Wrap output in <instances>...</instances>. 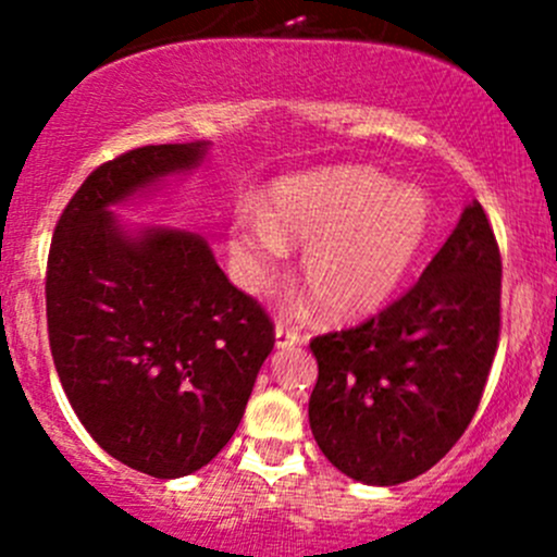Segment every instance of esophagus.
<instances>
[{
    "mask_svg": "<svg viewBox=\"0 0 557 557\" xmlns=\"http://www.w3.org/2000/svg\"><path fill=\"white\" fill-rule=\"evenodd\" d=\"M274 342H277V347H294V345H301L305 336H301V331L294 329V325L277 323L274 325Z\"/></svg>",
    "mask_w": 557,
    "mask_h": 557,
    "instance_id": "1",
    "label": "esophagus"
}]
</instances>
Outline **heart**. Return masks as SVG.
I'll use <instances>...</instances> for the list:
<instances>
[{
  "instance_id": "b5f03b06",
  "label": "heart",
  "mask_w": 557,
  "mask_h": 557,
  "mask_svg": "<svg viewBox=\"0 0 557 557\" xmlns=\"http://www.w3.org/2000/svg\"><path fill=\"white\" fill-rule=\"evenodd\" d=\"M429 226L420 188L393 185L369 166H334L280 180L263 210L243 207L228 226V250L247 288L267 290L288 245H305V288L323 314L350 320L396 294Z\"/></svg>"
}]
</instances>
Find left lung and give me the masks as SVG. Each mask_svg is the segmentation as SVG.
I'll return each instance as SVG.
<instances>
[{
	"mask_svg": "<svg viewBox=\"0 0 557 557\" xmlns=\"http://www.w3.org/2000/svg\"><path fill=\"white\" fill-rule=\"evenodd\" d=\"M502 331V256L471 201L418 283L356 329L314 336L310 429L325 458L367 485L440 463L480 407Z\"/></svg>",
	"mask_w": 557,
	"mask_h": 557,
	"instance_id": "1",
	"label": "left lung"
}]
</instances>
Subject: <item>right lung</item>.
Masks as SVG:
<instances>
[{
    "label": "right lung",
    "mask_w": 557,
    "mask_h": 557,
    "mask_svg": "<svg viewBox=\"0 0 557 557\" xmlns=\"http://www.w3.org/2000/svg\"><path fill=\"white\" fill-rule=\"evenodd\" d=\"M210 143L145 145L94 170L55 223L48 339L72 409L104 453L177 480L243 420L274 325L228 283L205 237L126 228L112 207L205 161Z\"/></svg>",
    "instance_id": "right-lung-1"
}]
</instances>
